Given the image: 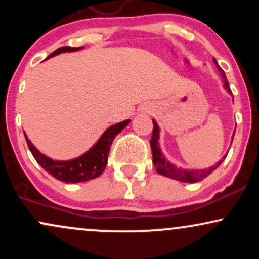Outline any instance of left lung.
Wrapping results in <instances>:
<instances>
[{
	"label": "left lung",
	"mask_w": 259,
	"mask_h": 259,
	"mask_svg": "<svg viewBox=\"0 0 259 259\" xmlns=\"http://www.w3.org/2000/svg\"><path fill=\"white\" fill-rule=\"evenodd\" d=\"M213 62H214L217 69H218L219 73H221L223 81H224L225 90H227L229 94H231V90L230 88H229V82L227 80V76H225L224 70L219 67L218 62L215 61V58H213ZM152 121H153V132H152V138H151L150 144H151V150H152L153 163H154V167H156L157 173L163 175V177L171 178V179L183 181V183H196V181L204 179V178L208 177L212 171H214L215 169L222 164V162L225 159V157H227L228 153L225 154L219 162H217L214 165H212V167L206 168V169H197V170H194V169H185L181 167H177V165L173 164L171 162H169V160L165 158V156L163 154L162 150H160V146H159L160 129L156 120L152 119ZM233 139H234V135L233 138H231V141H233Z\"/></svg>",
	"instance_id": "1"
}]
</instances>
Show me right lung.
I'll list each match as a JSON object with an SVG mask.
<instances>
[{"label": "right lung", "instance_id": "add662e5", "mask_svg": "<svg viewBox=\"0 0 259 259\" xmlns=\"http://www.w3.org/2000/svg\"><path fill=\"white\" fill-rule=\"evenodd\" d=\"M82 49H84V47H59L56 51H53L46 59L55 57V56L61 55V53L75 52ZM129 123L130 119H126L109 126L108 129H106V132L100 136V139L97 140L96 144H95L90 150H88L85 153L76 157V158L68 160H57L50 158L46 154L41 153L40 151L32 145V142L28 139L25 133L24 136L29 150H30L31 154L34 156L35 160H36L38 164H40L47 173L51 174L52 177L56 178L57 180L64 181V183L68 184L82 183V181L95 179V178L100 177V175L103 173V170H105L107 165V159H108L109 150H111L113 140H114L115 136H117Z\"/></svg>", "mask_w": 259, "mask_h": 259}]
</instances>
